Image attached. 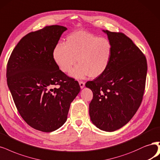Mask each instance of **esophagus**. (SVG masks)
I'll list each match as a JSON object with an SVG mask.
<instances>
[{
	"label": "esophagus",
	"instance_id": "obj_1",
	"mask_svg": "<svg viewBox=\"0 0 160 160\" xmlns=\"http://www.w3.org/2000/svg\"><path fill=\"white\" fill-rule=\"evenodd\" d=\"M79 83L81 89H82V88L85 87V82H83V81H79Z\"/></svg>",
	"mask_w": 160,
	"mask_h": 160
}]
</instances>
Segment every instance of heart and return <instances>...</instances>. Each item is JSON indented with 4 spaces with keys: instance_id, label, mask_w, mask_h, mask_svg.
Here are the masks:
<instances>
[{
    "instance_id": "b5f03b06",
    "label": "heart",
    "mask_w": 160,
    "mask_h": 160,
    "mask_svg": "<svg viewBox=\"0 0 160 160\" xmlns=\"http://www.w3.org/2000/svg\"><path fill=\"white\" fill-rule=\"evenodd\" d=\"M112 54L113 46L108 38L78 31L66 38L65 43H58L55 46L53 58L65 73L70 72L78 59L79 64L70 75L75 79H82L87 75L94 79L107 71Z\"/></svg>"
}]
</instances>
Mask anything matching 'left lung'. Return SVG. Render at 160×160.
<instances>
[{
	"instance_id": "8db88e82",
	"label": "left lung",
	"mask_w": 160,
	"mask_h": 160,
	"mask_svg": "<svg viewBox=\"0 0 160 160\" xmlns=\"http://www.w3.org/2000/svg\"><path fill=\"white\" fill-rule=\"evenodd\" d=\"M113 46L108 69L85 86L93 97L89 115L93 124L113 132L127 124L140 107L145 89L147 61L131 39L121 32L102 30Z\"/></svg>"
}]
</instances>
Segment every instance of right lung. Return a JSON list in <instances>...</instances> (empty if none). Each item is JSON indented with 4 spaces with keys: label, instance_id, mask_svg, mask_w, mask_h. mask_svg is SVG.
<instances>
[{
    "label": "right lung",
    "instance_id": "1",
    "mask_svg": "<svg viewBox=\"0 0 160 160\" xmlns=\"http://www.w3.org/2000/svg\"><path fill=\"white\" fill-rule=\"evenodd\" d=\"M65 30L64 26L52 25L29 33L14 48L7 63V84L18 111L31 127L45 132L66 122L70 104L81 89L53 58Z\"/></svg>",
    "mask_w": 160,
    "mask_h": 160
}]
</instances>
